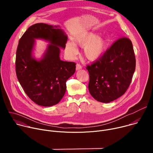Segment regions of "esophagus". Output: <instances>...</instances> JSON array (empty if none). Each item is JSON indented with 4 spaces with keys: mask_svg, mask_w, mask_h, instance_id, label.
I'll list each match as a JSON object with an SVG mask.
<instances>
[{
    "mask_svg": "<svg viewBox=\"0 0 153 153\" xmlns=\"http://www.w3.org/2000/svg\"><path fill=\"white\" fill-rule=\"evenodd\" d=\"M82 66L81 65H80V64H77L76 65V70H80V69H82Z\"/></svg>",
    "mask_w": 153,
    "mask_h": 153,
    "instance_id": "1",
    "label": "esophagus"
}]
</instances>
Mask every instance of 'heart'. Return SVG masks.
I'll list each match as a JSON object with an SVG mask.
<instances>
[{
  "label": "heart",
  "mask_w": 153,
  "mask_h": 153,
  "mask_svg": "<svg viewBox=\"0 0 153 153\" xmlns=\"http://www.w3.org/2000/svg\"><path fill=\"white\" fill-rule=\"evenodd\" d=\"M76 45L83 47V54L89 61H96L99 59L107 47V40L97 33H89L76 39L74 43L69 42L66 45V50L68 54L74 56L76 54Z\"/></svg>",
  "instance_id": "obj_1"
}]
</instances>
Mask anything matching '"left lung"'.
<instances>
[{
    "instance_id": "left-lung-1",
    "label": "left lung",
    "mask_w": 153,
    "mask_h": 153,
    "mask_svg": "<svg viewBox=\"0 0 153 153\" xmlns=\"http://www.w3.org/2000/svg\"><path fill=\"white\" fill-rule=\"evenodd\" d=\"M91 95L103 103L112 102L125 94L136 69V58L129 39H118L103 56L86 67Z\"/></svg>"
}]
</instances>
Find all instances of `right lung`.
Returning <instances> with one entry per match:
<instances>
[{
	"label": "right lung",
	"instance_id": "add662e5",
	"mask_svg": "<svg viewBox=\"0 0 153 153\" xmlns=\"http://www.w3.org/2000/svg\"><path fill=\"white\" fill-rule=\"evenodd\" d=\"M59 25L36 24L20 38L16 51V72L27 95L36 104L51 106L58 103L66 92L67 80L76 70V63L60 59L68 36ZM36 39L49 43L40 59L33 55Z\"/></svg>",
	"mask_w": 153,
	"mask_h": 153
}]
</instances>
